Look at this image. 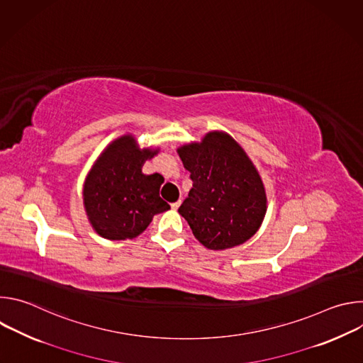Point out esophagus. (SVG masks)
<instances>
[{"instance_id": "esophagus-1", "label": "esophagus", "mask_w": 363, "mask_h": 363, "mask_svg": "<svg viewBox=\"0 0 363 363\" xmlns=\"http://www.w3.org/2000/svg\"><path fill=\"white\" fill-rule=\"evenodd\" d=\"M181 199L179 201H177V202H174V203H171V206H172V210H178L179 208V205H181Z\"/></svg>"}]
</instances>
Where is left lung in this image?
I'll return each instance as SVG.
<instances>
[{
	"mask_svg": "<svg viewBox=\"0 0 363 363\" xmlns=\"http://www.w3.org/2000/svg\"><path fill=\"white\" fill-rule=\"evenodd\" d=\"M178 155L194 182L178 213L195 238L210 250L250 240L264 220L267 196L244 149L228 133L214 130L179 146Z\"/></svg>",
	"mask_w": 363,
	"mask_h": 363,
	"instance_id": "1",
	"label": "left lung"
}]
</instances>
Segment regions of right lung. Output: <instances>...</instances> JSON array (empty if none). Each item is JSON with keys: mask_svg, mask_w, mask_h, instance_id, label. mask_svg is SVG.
I'll list each match as a JSON object with an SVG mask.
<instances>
[{"mask_svg": "<svg viewBox=\"0 0 363 363\" xmlns=\"http://www.w3.org/2000/svg\"><path fill=\"white\" fill-rule=\"evenodd\" d=\"M160 149H140L132 135L106 146L86 177L83 202L93 230L108 240H132L153 216L171 206L160 196L162 175H145L142 167Z\"/></svg>", "mask_w": 363, "mask_h": 363, "instance_id": "1", "label": "right lung"}]
</instances>
